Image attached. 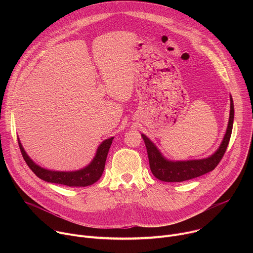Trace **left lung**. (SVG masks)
Here are the masks:
<instances>
[{
	"label": "left lung",
	"instance_id": "obj_1",
	"mask_svg": "<svg viewBox=\"0 0 253 253\" xmlns=\"http://www.w3.org/2000/svg\"><path fill=\"white\" fill-rule=\"evenodd\" d=\"M234 119V106L233 100L230 96V114L228 126L224 138L220 144L219 148L216 150L211 156L199 159V160H187V161H170L167 160L158 148L154 145V143L144 134H141L145 146L147 149L149 165L153 175L158 178L161 181L165 182H182L186 180H190L201 175H204L212 171L216 166L218 165L222 159L228 143L230 140L232 126Z\"/></svg>",
	"mask_w": 253,
	"mask_h": 253
}]
</instances>
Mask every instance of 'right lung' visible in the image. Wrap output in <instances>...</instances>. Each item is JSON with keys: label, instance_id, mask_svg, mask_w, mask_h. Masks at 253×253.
I'll return each instance as SVG.
<instances>
[{"label": "right lung", "instance_id": "obj_1", "mask_svg": "<svg viewBox=\"0 0 253 253\" xmlns=\"http://www.w3.org/2000/svg\"><path fill=\"white\" fill-rule=\"evenodd\" d=\"M114 137H111L109 139L104 140L100 146L97 149L96 155L92 162L86 166L83 169L77 170V171H52L45 168L40 167L39 165L36 164L26 153L24 150L20 140L19 147L21 150V153L23 155L24 160L26 161L27 165L30 167V169L37 175L40 179L44 180V181L50 182V183H56V184H62L66 186H72V187H85L92 185L93 183L97 182L102 176V173L105 168V162L108 155V151L110 149V146L112 144Z\"/></svg>", "mask_w": 253, "mask_h": 253}]
</instances>
